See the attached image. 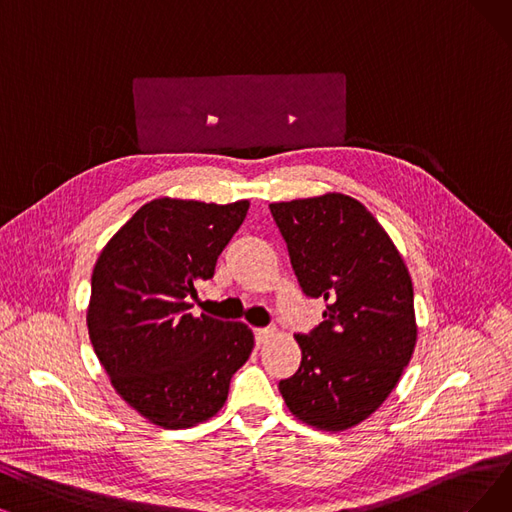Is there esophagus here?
<instances>
[{
    "label": "esophagus",
    "mask_w": 512,
    "mask_h": 512,
    "mask_svg": "<svg viewBox=\"0 0 512 512\" xmlns=\"http://www.w3.org/2000/svg\"><path fill=\"white\" fill-rule=\"evenodd\" d=\"M273 336H275V327H258V330H254L256 344H267Z\"/></svg>",
    "instance_id": "34e87169"
}]
</instances>
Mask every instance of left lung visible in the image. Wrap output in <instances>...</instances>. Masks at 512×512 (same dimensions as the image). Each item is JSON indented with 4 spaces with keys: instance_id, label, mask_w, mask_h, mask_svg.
<instances>
[{
    "instance_id": "1",
    "label": "left lung",
    "mask_w": 512,
    "mask_h": 512,
    "mask_svg": "<svg viewBox=\"0 0 512 512\" xmlns=\"http://www.w3.org/2000/svg\"><path fill=\"white\" fill-rule=\"evenodd\" d=\"M302 292L330 304L298 334L302 361L279 382L290 412L319 431H344L374 414L416 346L414 288L380 222L349 195L271 203Z\"/></svg>"
}]
</instances>
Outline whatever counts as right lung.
Wrapping results in <instances>:
<instances>
[{"label":"right lung","instance_id":"1","mask_svg":"<svg viewBox=\"0 0 512 512\" xmlns=\"http://www.w3.org/2000/svg\"><path fill=\"white\" fill-rule=\"evenodd\" d=\"M248 208V201L153 199L96 260L88 309L94 353L121 399L157 426L212 418L254 349L245 323L189 313L195 285L214 277Z\"/></svg>","mask_w":512,"mask_h":512}]
</instances>
